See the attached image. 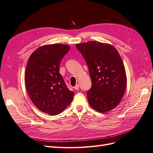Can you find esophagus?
Returning <instances> with one entry per match:
<instances>
[{"mask_svg":"<svg viewBox=\"0 0 153 153\" xmlns=\"http://www.w3.org/2000/svg\"><path fill=\"white\" fill-rule=\"evenodd\" d=\"M74 90H79V85L77 84V85L75 86L74 87Z\"/></svg>","mask_w":153,"mask_h":153,"instance_id":"1","label":"esophagus"}]
</instances>
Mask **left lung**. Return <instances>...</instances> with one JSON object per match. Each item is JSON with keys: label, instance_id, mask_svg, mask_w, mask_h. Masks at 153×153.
Here are the masks:
<instances>
[{"label": "left lung", "instance_id": "obj_1", "mask_svg": "<svg viewBox=\"0 0 153 153\" xmlns=\"http://www.w3.org/2000/svg\"><path fill=\"white\" fill-rule=\"evenodd\" d=\"M86 60L92 86L87 92L90 106L106 113L117 106L127 86V76L119 52L110 43L90 41L76 45Z\"/></svg>", "mask_w": 153, "mask_h": 153}]
</instances>
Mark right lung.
Instances as JSON below:
<instances>
[{"instance_id":"right-lung-1","label":"right lung","mask_w":153,"mask_h":153,"mask_svg":"<svg viewBox=\"0 0 153 153\" xmlns=\"http://www.w3.org/2000/svg\"><path fill=\"white\" fill-rule=\"evenodd\" d=\"M66 44L45 45L30 54L25 71V85L29 97L41 111L56 115L71 104L74 93L59 74L61 60L70 49Z\"/></svg>"}]
</instances>
